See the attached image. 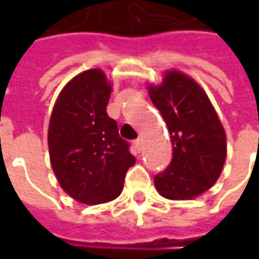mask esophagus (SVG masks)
Returning a JSON list of instances; mask_svg holds the SVG:
<instances>
[{
	"instance_id": "esophagus-1",
	"label": "esophagus",
	"mask_w": 259,
	"mask_h": 259,
	"mask_svg": "<svg viewBox=\"0 0 259 259\" xmlns=\"http://www.w3.org/2000/svg\"><path fill=\"white\" fill-rule=\"evenodd\" d=\"M135 144V148H136V151L137 152H140L141 151V148H143V140L141 139H137V140L133 143Z\"/></svg>"
}]
</instances>
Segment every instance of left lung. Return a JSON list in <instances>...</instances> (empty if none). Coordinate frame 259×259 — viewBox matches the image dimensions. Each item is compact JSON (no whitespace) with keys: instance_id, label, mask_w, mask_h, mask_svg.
I'll return each mask as SVG.
<instances>
[{"instance_id":"left-lung-1","label":"left lung","mask_w":259,"mask_h":259,"mask_svg":"<svg viewBox=\"0 0 259 259\" xmlns=\"http://www.w3.org/2000/svg\"><path fill=\"white\" fill-rule=\"evenodd\" d=\"M152 104L168 126L174 155L154 178L168 200H193L215 185L226 161V133L211 100L193 77L166 70L159 84H147Z\"/></svg>"}]
</instances>
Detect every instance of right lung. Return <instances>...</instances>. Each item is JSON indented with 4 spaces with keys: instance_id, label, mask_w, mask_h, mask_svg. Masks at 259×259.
Returning <instances> with one entry per match:
<instances>
[{
    "instance_id": "add662e5",
    "label": "right lung",
    "mask_w": 259,
    "mask_h": 259,
    "mask_svg": "<svg viewBox=\"0 0 259 259\" xmlns=\"http://www.w3.org/2000/svg\"><path fill=\"white\" fill-rule=\"evenodd\" d=\"M112 84L101 69L69 80L54 104L48 126L50 161L59 186L81 204H104L123 190L136 163L118 124L108 116Z\"/></svg>"
}]
</instances>
